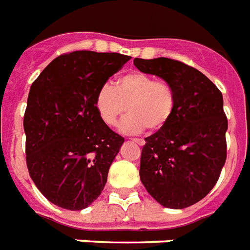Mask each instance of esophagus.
<instances>
[{"instance_id":"esophagus-1","label":"esophagus","mask_w":250,"mask_h":250,"mask_svg":"<svg viewBox=\"0 0 250 250\" xmlns=\"http://www.w3.org/2000/svg\"><path fill=\"white\" fill-rule=\"evenodd\" d=\"M132 142H135V143H136V144H139V146H144V144H146V142H144V139L135 138V139H132Z\"/></svg>"}]
</instances>
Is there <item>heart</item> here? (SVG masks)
Instances as JSON below:
<instances>
[{"label":"heart","instance_id":"heart-1","mask_svg":"<svg viewBox=\"0 0 250 250\" xmlns=\"http://www.w3.org/2000/svg\"><path fill=\"white\" fill-rule=\"evenodd\" d=\"M176 107L171 85L142 72H131L117 80L115 86L104 83L95 95V108L107 125H115L125 112L129 114L119 125L123 133L157 131L167 125Z\"/></svg>","mask_w":250,"mask_h":250}]
</instances>
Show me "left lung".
Instances as JSON below:
<instances>
[{
	"instance_id": "1",
	"label": "left lung",
	"mask_w": 250,
	"mask_h": 250,
	"mask_svg": "<svg viewBox=\"0 0 250 250\" xmlns=\"http://www.w3.org/2000/svg\"><path fill=\"white\" fill-rule=\"evenodd\" d=\"M133 65L176 91L169 122L146 138L140 180L164 207L193 206L212 190L226 164L228 121L222 93L202 72L177 60L135 59Z\"/></svg>"
}]
</instances>
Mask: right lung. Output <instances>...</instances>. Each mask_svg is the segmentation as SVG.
<instances>
[{"instance_id":"right-lung-1","label":"right lung","mask_w":250,"mask_h":250,"mask_svg":"<svg viewBox=\"0 0 250 250\" xmlns=\"http://www.w3.org/2000/svg\"><path fill=\"white\" fill-rule=\"evenodd\" d=\"M131 57L74 51L32 83L24 112L26 163L51 203L77 211L100 197L125 139L101 119L95 95Z\"/></svg>"}]
</instances>
